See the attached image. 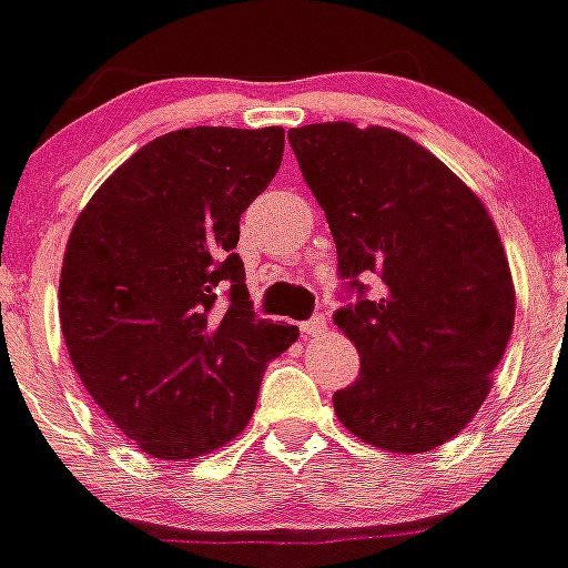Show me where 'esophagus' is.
<instances>
[{
    "label": "esophagus",
    "instance_id": "esophagus-1",
    "mask_svg": "<svg viewBox=\"0 0 568 568\" xmlns=\"http://www.w3.org/2000/svg\"><path fill=\"white\" fill-rule=\"evenodd\" d=\"M300 329H303V335H308V338H317V335H324L326 332V317L324 315L308 317L306 324L300 326Z\"/></svg>",
    "mask_w": 568,
    "mask_h": 568
}]
</instances>
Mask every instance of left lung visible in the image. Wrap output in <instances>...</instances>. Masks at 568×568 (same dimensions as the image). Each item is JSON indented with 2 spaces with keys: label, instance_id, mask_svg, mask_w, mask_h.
<instances>
[{
  "label": "left lung",
  "instance_id": "1",
  "mask_svg": "<svg viewBox=\"0 0 568 568\" xmlns=\"http://www.w3.org/2000/svg\"><path fill=\"white\" fill-rule=\"evenodd\" d=\"M341 276L376 294L338 308L362 373L332 396L347 432L399 455L444 446L490 394L514 332L508 253L481 197L412 136L371 124L288 131Z\"/></svg>",
  "mask_w": 568,
  "mask_h": 568
}]
</instances>
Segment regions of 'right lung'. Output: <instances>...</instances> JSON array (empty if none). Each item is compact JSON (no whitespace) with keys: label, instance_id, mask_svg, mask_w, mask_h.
I'll return each mask as SVG.
<instances>
[{"label":"right lung","instance_id":"right-lung-1","mask_svg":"<svg viewBox=\"0 0 568 568\" xmlns=\"http://www.w3.org/2000/svg\"><path fill=\"white\" fill-rule=\"evenodd\" d=\"M283 128H183L124 160L69 233L58 312L87 394L145 455H210L251 423L297 326L253 315L239 219L283 163ZM229 288V308L215 307Z\"/></svg>","mask_w":568,"mask_h":568}]
</instances>
